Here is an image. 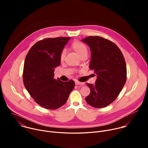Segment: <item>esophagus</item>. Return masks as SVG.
Instances as JSON below:
<instances>
[{"label":"esophagus","mask_w":148,"mask_h":148,"mask_svg":"<svg viewBox=\"0 0 148 148\" xmlns=\"http://www.w3.org/2000/svg\"><path fill=\"white\" fill-rule=\"evenodd\" d=\"M75 85L76 86H78V85H81V86H82V82H79V81H76L75 82Z\"/></svg>","instance_id":"1"}]
</instances>
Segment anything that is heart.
<instances>
[{
	"mask_svg": "<svg viewBox=\"0 0 148 148\" xmlns=\"http://www.w3.org/2000/svg\"><path fill=\"white\" fill-rule=\"evenodd\" d=\"M71 48L81 57V56L87 54V48L86 45L82 43V41L79 40H75L73 41ZM66 56V53L64 50H62L60 54V60L62 61L64 60Z\"/></svg>",
	"mask_w": 148,
	"mask_h": 148,
	"instance_id": "1",
	"label": "heart"
}]
</instances>
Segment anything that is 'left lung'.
Here are the masks:
<instances>
[{"mask_svg": "<svg viewBox=\"0 0 148 148\" xmlns=\"http://www.w3.org/2000/svg\"><path fill=\"white\" fill-rule=\"evenodd\" d=\"M90 47V69L97 75L95 84L87 83L91 92L86 102L96 108L105 107L117 98L126 80L124 57L112 41L100 36H88L82 40Z\"/></svg>", "mask_w": 148, "mask_h": 148, "instance_id": "left-lung-1", "label": "left lung"}]
</instances>
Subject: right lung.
Returning a JSON list of instances; mask_svg holds the SVG:
<instances>
[{"label": "right lung", "instance_id": "right-lung-1", "mask_svg": "<svg viewBox=\"0 0 148 148\" xmlns=\"http://www.w3.org/2000/svg\"><path fill=\"white\" fill-rule=\"evenodd\" d=\"M70 37L46 38L35 43L24 63L25 88L41 107L56 110L67 101L75 86L73 80L63 82L54 78L55 68L60 64V54Z\"/></svg>", "mask_w": 148, "mask_h": 148}]
</instances>
